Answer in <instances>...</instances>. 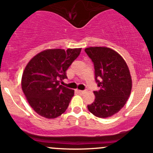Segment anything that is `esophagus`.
Returning <instances> with one entry per match:
<instances>
[{"label": "esophagus", "mask_w": 153, "mask_h": 153, "mask_svg": "<svg viewBox=\"0 0 153 153\" xmlns=\"http://www.w3.org/2000/svg\"><path fill=\"white\" fill-rule=\"evenodd\" d=\"M77 92H78V93H80V94H84V93H85V91H83V90H77Z\"/></svg>", "instance_id": "34e87169"}]
</instances>
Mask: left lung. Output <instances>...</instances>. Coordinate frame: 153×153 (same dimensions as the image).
I'll return each mask as SVG.
<instances>
[{"instance_id":"8db88e82","label":"left lung","mask_w":153,"mask_h":153,"mask_svg":"<svg viewBox=\"0 0 153 153\" xmlns=\"http://www.w3.org/2000/svg\"><path fill=\"white\" fill-rule=\"evenodd\" d=\"M95 68V81L100 89L94 91L95 98L87 106L98 118H109L125 105L132 90V78L124 58L116 51L106 47L85 49Z\"/></svg>"}]
</instances>
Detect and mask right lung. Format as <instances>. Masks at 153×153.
Returning <instances> with one entry per match:
<instances>
[{"mask_svg": "<svg viewBox=\"0 0 153 153\" xmlns=\"http://www.w3.org/2000/svg\"><path fill=\"white\" fill-rule=\"evenodd\" d=\"M81 51V48L45 49L27 64L21 87L29 105L39 115L52 119L67 110L74 90L60 82L67 78L66 71Z\"/></svg>", "mask_w": 153, "mask_h": 153, "instance_id": "right-lung-1", "label": "right lung"}]
</instances>
